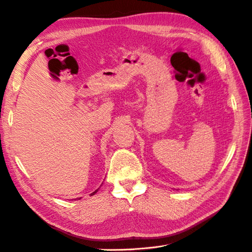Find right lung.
<instances>
[{"label":"right lung","mask_w":252,"mask_h":252,"mask_svg":"<svg viewBox=\"0 0 252 252\" xmlns=\"http://www.w3.org/2000/svg\"><path fill=\"white\" fill-rule=\"evenodd\" d=\"M96 192H97V190H95V191H94V192H92V193H91V195H94V194H95V193H96ZM80 198H81V197H80ZM80 198H79V197H78V200H80Z\"/></svg>","instance_id":"add662e5"}]
</instances>
